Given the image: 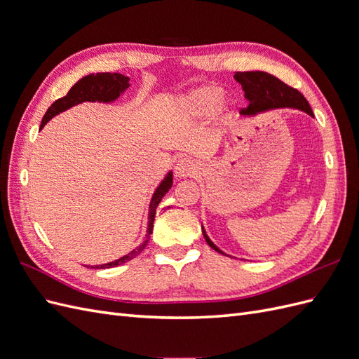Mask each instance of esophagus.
Segmentation results:
<instances>
[{
	"label": "esophagus",
	"instance_id": "34e87169",
	"mask_svg": "<svg viewBox=\"0 0 359 359\" xmlns=\"http://www.w3.org/2000/svg\"><path fill=\"white\" fill-rule=\"evenodd\" d=\"M199 172V166L198 163L186 157V158H181L177 166H175V177L178 180H182V178H189V177H193L196 175V173Z\"/></svg>",
	"mask_w": 359,
	"mask_h": 359
}]
</instances>
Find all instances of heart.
I'll list each match as a JSON object with an SVG mask.
<instances>
[{"label":"heart","instance_id":"obj_1","mask_svg":"<svg viewBox=\"0 0 359 359\" xmlns=\"http://www.w3.org/2000/svg\"><path fill=\"white\" fill-rule=\"evenodd\" d=\"M223 90L214 85H203L182 95L178 102V111L189 118L202 119L214 114L223 100Z\"/></svg>","mask_w":359,"mask_h":359}]
</instances>
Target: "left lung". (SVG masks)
<instances>
[{"label":"left lung","mask_w":359,"mask_h":359,"mask_svg":"<svg viewBox=\"0 0 359 359\" xmlns=\"http://www.w3.org/2000/svg\"><path fill=\"white\" fill-rule=\"evenodd\" d=\"M233 78L238 83H241L244 97L248 102V106L240 111V115L243 116H255L271 109H280V107H293V109H299L310 116H314L306 97L273 74L266 72H238ZM202 233L206 244L217 253L229 256L210 240L203 226Z\"/></svg>","instance_id":"obj_1"}]
</instances>
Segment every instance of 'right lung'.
<instances>
[{"mask_svg":"<svg viewBox=\"0 0 359 359\" xmlns=\"http://www.w3.org/2000/svg\"><path fill=\"white\" fill-rule=\"evenodd\" d=\"M128 82H130V78H127V76H124L121 73H95V74L91 73L88 76H83L82 79H79L72 86L67 95L61 97V99L53 102L49 106V109L46 111L45 116H43V119H41L40 130L45 127L48 124V121H50L53 116L70 109V107H73L76 104H81L83 102H99V103L115 102L116 99H119V95H121L130 86ZM172 182H173V175L169 170L166 173V177L163 178L161 182L157 186L156 191L153 193V198H151V202H149L148 227H147V235H145L144 243L139 244L136 248L132 250V252L124 255L123 257L112 260V262L103 264V265H94L91 268L103 269V268H114L118 265H123V264L128 262V260L135 259L140 252H142L149 241L151 233H153V224H154L157 206H158L161 198L165 196V194L169 191V189L172 187ZM88 268H90V265H88Z\"/></svg>","mask_w":359,"mask_h":359,"instance_id":"add662e5","label":"right lung"}]
</instances>
